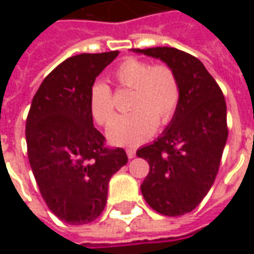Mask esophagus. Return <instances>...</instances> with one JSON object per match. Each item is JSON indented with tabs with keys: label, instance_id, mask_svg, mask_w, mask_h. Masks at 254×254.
Returning <instances> with one entry per match:
<instances>
[{
	"label": "esophagus",
	"instance_id": "esophagus-1",
	"mask_svg": "<svg viewBox=\"0 0 254 254\" xmlns=\"http://www.w3.org/2000/svg\"><path fill=\"white\" fill-rule=\"evenodd\" d=\"M127 158H129V159H133V158L136 156V149L127 148Z\"/></svg>",
	"mask_w": 254,
	"mask_h": 254
}]
</instances>
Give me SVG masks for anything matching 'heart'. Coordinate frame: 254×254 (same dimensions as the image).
<instances>
[{"mask_svg":"<svg viewBox=\"0 0 254 254\" xmlns=\"http://www.w3.org/2000/svg\"><path fill=\"white\" fill-rule=\"evenodd\" d=\"M111 76L120 87L132 89L129 107L133 110L113 121L107 130L110 143L138 145L154 134L158 122L167 125L174 118L181 100V85L173 67L129 57L117 65ZM88 105L96 124L107 125L113 120L114 103L107 84H92Z\"/></svg>","mask_w":254,"mask_h":254,"instance_id":"obj_1","label":"heart"}]
</instances>
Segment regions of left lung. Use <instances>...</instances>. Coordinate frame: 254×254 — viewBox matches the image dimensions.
Instances as JSON below:
<instances>
[{
	"label": "left lung",
	"instance_id": "left-lung-1",
	"mask_svg": "<svg viewBox=\"0 0 254 254\" xmlns=\"http://www.w3.org/2000/svg\"><path fill=\"white\" fill-rule=\"evenodd\" d=\"M173 67L181 85L176 116L158 140L137 149L148 162L145 201L166 216H181L201 202L218 174L229 136L223 92L200 60L174 47L133 49Z\"/></svg>",
	"mask_w": 254,
	"mask_h": 254
}]
</instances>
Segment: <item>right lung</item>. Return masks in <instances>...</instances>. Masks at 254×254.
Returning <instances> with one entry per match:
<instances>
[{
	"mask_svg": "<svg viewBox=\"0 0 254 254\" xmlns=\"http://www.w3.org/2000/svg\"><path fill=\"white\" fill-rule=\"evenodd\" d=\"M117 56L65 60L43 80L27 117V152L42 197L57 218L73 226L99 216L110 178L127 163L124 149L105 147L88 105L95 78Z\"/></svg>",
	"mask_w": 254,
	"mask_h": 254,
	"instance_id": "right-lung-1",
	"label": "right lung"
}]
</instances>
